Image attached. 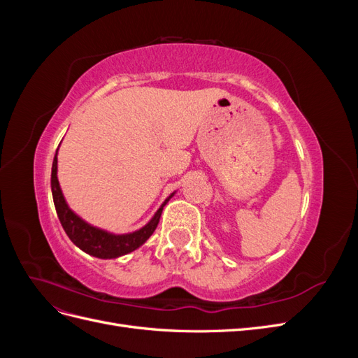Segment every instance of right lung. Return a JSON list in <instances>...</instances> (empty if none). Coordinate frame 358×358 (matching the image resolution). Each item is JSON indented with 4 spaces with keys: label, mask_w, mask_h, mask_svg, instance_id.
<instances>
[{
    "label": "right lung",
    "mask_w": 358,
    "mask_h": 358,
    "mask_svg": "<svg viewBox=\"0 0 358 358\" xmlns=\"http://www.w3.org/2000/svg\"><path fill=\"white\" fill-rule=\"evenodd\" d=\"M50 187H52V196H53V203H55L58 218L61 221L64 231H66L67 236L70 237V241L76 246L80 248L83 252L96 258H103V259L122 257L125 254L136 251L137 248L142 246L155 231L164 206L173 196H175V192H173L171 196H169V199L159 206V209L155 212L152 220H150L145 227H142L140 230L127 233V234H113L110 231L101 230L99 227L88 224L69 208L58 180V149L52 164Z\"/></svg>",
    "instance_id": "obj_1"
}]
</instances>
